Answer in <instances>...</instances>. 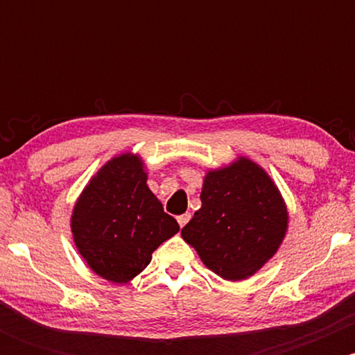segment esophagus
I'll list each match as a JSON object with an SVG mask.
<instances>
[{
    "label": "esophagus",
    "instance_id": "obj_1",
    "mask_svg": "<svg viewBox=\"0 0 355 355\" xmlns=\"http://www.w3.org/2000/svg\"><path fill=\"white\" fill-rule=\"evenodd\" d=\"M190 217H191L190 214H183V215H178V217H177V220H178V225H180V227H185L187 223H189Z\"/></svg>",
    "mask_w": 355,
    "mask_h": 355
}]
</instances>
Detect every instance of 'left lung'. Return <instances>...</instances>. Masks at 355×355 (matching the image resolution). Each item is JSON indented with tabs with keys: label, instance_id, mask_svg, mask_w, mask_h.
Returning a JSON list of instances; mask_svg holds the SVG:
<instances>
[{
	"label": "left lung",
	"instance_id": "left-lung-1",
	"mask_svg": "<svg viewBox=\"0 0 355 355\" xmlns=\"http://www.w3.org/2000/svg\"><path fill=\"white\" fill-rule=\"evenodd\" d=\"M202 207L182 229L210 270L227 280L254 275L282 243L287 209L270 177L248 158L203 180Z\"/></svg>",
	"mask_w": 355,
	"mask_h": 355
}]
</instances>
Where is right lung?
I'll return each instance as SVG.
<instances>
[{
    "instance_id": "obj_1",
    "label": "right lung",
    "mask_w": 355,
    "mask_h": 355,
    "mask_svg": "<svg viewBox=\"0 0 355 355\" xmlns=\"http://www.w3.org/2000/svg\"><path fill=\"white\" fill-rule=\"evenodd\" d=\"M180 230L146 187L137 155L112 158L89 180L71 215L76 248L95 274L125 284L140 274L153 250Z\"/></svg>"
}]
</instances>
